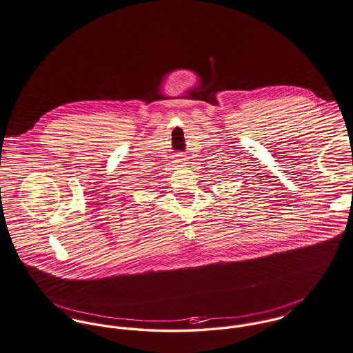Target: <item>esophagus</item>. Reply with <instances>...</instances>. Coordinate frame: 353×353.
I'll use <instances>...</instances> for the list:
<instances>
[{
    "instance_id": "esophagus-1",
    "label": "esophagus",
    "mask_w": 353,
    "mask_h": 353,
    "mask_svg": "<svg viewBox=\"0 0 353 353\" xmlns=\"http://www.w3.org/2000/svg\"><path fill=\"white\" fill-rule=\"evenodd\" d=\"M176 161H178V162H183V159H182V157H181V155H178V158H176Z\"/></svg>"
}]
</instances>
